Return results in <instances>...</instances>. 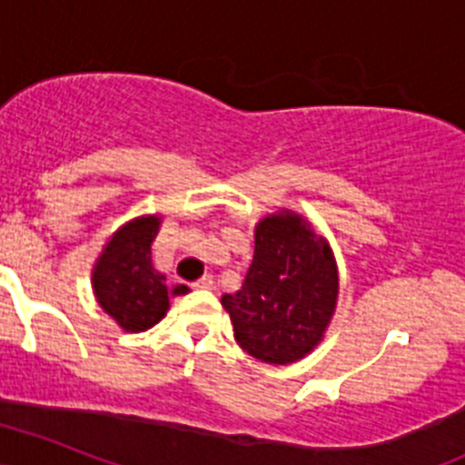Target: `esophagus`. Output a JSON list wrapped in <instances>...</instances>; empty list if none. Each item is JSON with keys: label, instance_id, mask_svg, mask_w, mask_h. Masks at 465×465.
I'll return each instance as SVG.
<instances>
[{"label": "esophagus", "instance_id": "1", "mask_svg": "<svg viewBox=\"0 0 465 465\" xmlns=\"http://www.w3.org/2000/svg\"><path fill=\"white\" fill-rule=\"evenodd\" d=\"M196 288H201V291H214V288H217V283H214L213 276H205V279L198 281Z\"/></svg>", "mask_w": 465, "mask_h": 465}]
</instances>
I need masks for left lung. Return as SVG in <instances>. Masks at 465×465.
<instances>
[{
  "mask_svg": "<svg viewBox=\"0 0 465 465\" xmlns=\"http://www.w3.org/2000/svg\"><path fill=\"white\" fill-rule=\"evenodd\" d=\"M335 305L338 264L329 241L292 210L257 222L243 286L222 295L241 350L264 364L300 361L323 341Z\"/></svg>",
  "mask_w": 465,
  "mask_h": 465,
  "instance_id": "1",
  "label": "left lung"
}]
</instances>
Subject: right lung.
Returning <instances> with one entry per match:
<instances>
[{
	"label": "right lung",
	"mask_w": 465,
	"mask_h": 465,
	"mask_svg": "<svg viewBox=\"0 0 465 465\" xmlns=\"http://www.w3.org/2000/svg\"><path fill=\"white\" fill-rule=\"evenodd\" d=\"M160 224V214H142L124 222L94 262V298L127 333L155 326L170 310V298L189 292L186 286H167L165 274L153 267L151 245Z\"/></svg>",
	"instance_id": "add662e5"
}]
</instances>
